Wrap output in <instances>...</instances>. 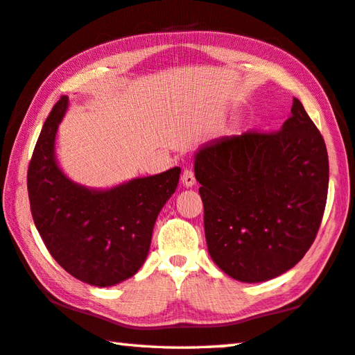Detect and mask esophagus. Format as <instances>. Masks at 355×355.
Here are the masks:
<instances>
[{
    "mask_svg": "<svg viewBox=\"0 0 355 355\" xmlns=\"http://www.w3.org/2000/svg\"><path fill=\"white\" fill-rule=\"evenodd\" d=\"M182 184L185 187H193L194 182H196V178H194V171L191 168H185L182 173Z\"/></svg>",
    "mask_w": 355,
    "mask_h": 355,
    "instance_id": "34e87169",
    "label": "esophagus"
}]
</instances>
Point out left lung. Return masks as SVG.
Instances as JSON below:
<instances>
[{"instance_id":"left-lung-1","label":"left lung","mask_w":355,"mask_h":355,"mask_svg":"<svg viewBox=\"0 0 355 355\" xmlns=\"http://www.w3.org/2000/svg\"><path fill=\"white\" fill-rule=\"evenodd\" d=\"M291 113L282 130L222 137L194 159L209 256L236 280L254 284L284 274L320 228L327 146L299 99Z\"/></svg>"}]
</instances>
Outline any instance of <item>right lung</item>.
Masks as SVG:
<instances>
[{
	"instance_id": "obj_1",
	"label": "right lung",
	"mask_w": 355,
	"mask_h": 355,
	"mask_svg": "<svg viewBox=\"0 0 355 355\" xmlns=\"http://www.w3.org/2000/svg\"><path fill=\"white\" fill-rule=\"evenodd\" d=\"M67 98L53 105L27 170L36 230L50 254L71 276L95 286L132 277L146 260L159 211L179 184L180 168L133 179L107 191L76 185L58 168L55 136Z\"/></svg>"
}]
</instances>
